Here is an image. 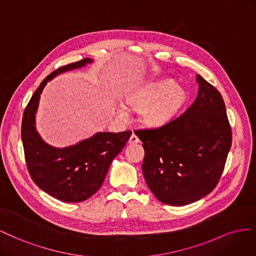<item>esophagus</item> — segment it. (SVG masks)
<instances>
[{
  "label": "esophagus",
  "instance_id": "esophagus-1",
  "mask_svg": "<svg viewBox=\"0 0 256 256\" xmlns=\"http://www.w3.org/2000/svg\"><path fill=\"white\" fill-rule=\"evenodd\" d=\"M140 142V138L137 137V135H136V134H132V135H130V140H128V142H130V144H138Z\"/></svg>",
  "mask_w": 256,
  "mask_h": 256
}]
</instances>
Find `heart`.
<instances>
[{
  "label": "heart",
  "mask_w": 256,
  "mask_h": 256,
  "mask_svg": "<svg viewBox=\"0 0 256 256\" xmlns=\"http://www.w3.org/2000/svg\"><path fill=\"white\" fill-rule=\"evenodd\" d=\"M186 92L172 79H162L144 84L130 92L126 102L135 109H142V119L150 126H162L177 116L186 102ZM121 116L126 109L120 107Z\"/></svg>",
  "instance_id": "heart-1"
}]
</instances>
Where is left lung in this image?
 Returning <instances> with one entry per match:
<instances>
[{"label":"left lung","mask_w":256,"mask_h":256,"mask_svg":"<svg viewBox=\"0 0 256 256\" xmlns=\"http://www.w3.org/2000/svg\"><path fill=\"white\" fill-rule=\"evenodd\" d=\"M196 82L197 98L178 118L158 128L135 130L144 149V180L166 205L184 206L212 191L232 146L222 96L200 75Z\"/></svg>","instance_id":"left-lung-1"}]
</instances>
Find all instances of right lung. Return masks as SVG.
<instances>
[{
	"instance_id": "1",
	"label": "right lung",
	"mask_w": 256,
	"mask_h": 256,
	"mask_svg": "<svg viewBox=\"0 0 256 256\" xmlns=\"http://www.w3.org/2000/svg\"><path fill=\"white\" fill-rule=\"evenodd\" d=\"M92 62L90 58H86L48 75L26 105L21 124V140L31 178L44 192L65 202H84L98 192L112 160L132 135L130 130L100 132L74 146L54 148L44 142L36 130L35 114L42 89L49 80L64 72L80 68Z\"/></svg>"
}]
</instances>
